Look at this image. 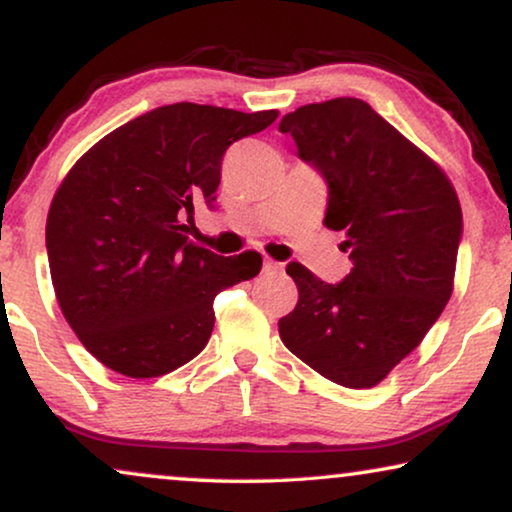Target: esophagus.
I'll return each mask as SVG.
<instances>
[{
  "label": "esophagus",
  "instance_id": "obj_1",
  "mask_svg": "<svg viewBox=\"0 0 512 512\" xmlns=\"http://www.w3.org/2000/svg\"><path fill=\"white\" fill-rule=\"evenodd\" d=\"M279 270H282V265L275 263V261H265V263H263V272H265V275H277Z\"/></svg>",
  "mask_w": 512,
  "mask_h": 512
}]
</instances>
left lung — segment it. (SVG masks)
I'll list each match as a JSON object with an SVG mask.
<instances>
[{
    "label": "left lung",
    "mask_w": 512,
    "mask_h": 512,
    "mask_svg": "<svg viewBox=\"0 0 512 512\" xmlns=\"http://www.w3.org/2000/svg\"><path fill=\"white\" fill-rule=\"evenodd\" d=\"M279 130L324 177V223L345 230L342 251L354 263L338 284L286 265L298 305L279 319V335L331 382L375 387L424 340L452 296L464 233L457 193L431 158L356 97L305 104Z\"/></svg>",
    "instance_id": "1"
}]
</instances>
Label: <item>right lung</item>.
<instances>
[{
    "mask_svg": "<svg viewBox=\"0 0 512 512\" xmlns=\"http://www.w3.org/2000/svg\"><path fill=\"white\" fill-rule=\"evenodd\" d=\"M277 111L177 102L100 139L48 209L46 251L67 324L125 377L172 373L205 349L214 298L261 270V254L219 256L188 240L193 207L214 209L223 153Z\"/></svg>",
    "mask_w": 512,
    "mask_h": 512,
    "instance_id": "obj_1",
    "label": "right lung"
}]
</instances>
